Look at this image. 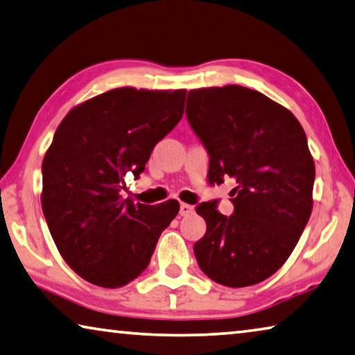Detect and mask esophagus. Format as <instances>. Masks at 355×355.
<instances>
[{
	"instance_id": "obj_1",
	"label": "esophagus",
	"mask_w": 355,
	"mask_h": 355,
	"mask_svg": "<svg viewBox=\"0 0 355 355\" xmlns=\"http://www.w3.org/2000/svg\"><path fill=\"white\" fill-rule=\"evenodd\" d=\"M193 211H194V207L193 205L184 204V202H182V204H180V215H182V216H188Z\"/></svg>"
}]
</instances>
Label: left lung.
<instances>
[{
  "mask_svg": "<svg viewBox=\"0 0 355 355\" xmlns=\"http://www.w3.org/2000/svg\"><path fill=\"white\" fill-rule=\"evenodd\" d=\"M187 116L210 155L208 183L230 177L235 211L210 202L196 211L207 232L194 243L202 272L245 288L283 267L313 211L314 159L299 120L266 94L240 85L191 89Z\"/></svg>",
  "mask_w": 355,
  "mask_h": 355,
  "instance_id": "8db88e82",
  "label": "left lung"
}]
</instances>
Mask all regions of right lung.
Wrapping results in <instances>:
<instances>
[{
    "label": "right lung",
    "instance_id": "right-lung-1",
    "mask_svg": "<svg viewBox=\"0 0 355 355\" xmlns=\"http://www.w3.org/2000/svg\"><path fill=\"white\" fill-rule=\"evenodd\" d=\"M184 96L115 88L72 107L56 128L42 161V211L61 257L88 283L115 289L136 279L177 216L175 199L136 204L121 189L182 120Z\"/></svg>",
    "mask_w": 355,
    "mask_h": 355
}]
</instances>
